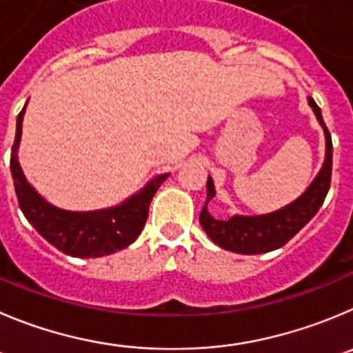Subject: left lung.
<instances>
[{"instance_id": "left-lung-1", "label": "left lung", "mask_w": 353, "mask_h": 353, "mask_svg": "<svg viewBox=\"0 0 353 353\" xmlns=\"http://www.w3.org/2000/svg\"><path fill=\"white\" fill-rule=\"evenodd\" d=\"M308 104L314 110L319 123L324 128L325 160L314 183L306 188V192L298 200L275 210V212L263 214V216H233L228 221H219V219H214L207 210V203L216 195L214 183L209 176V179H207V200L202 212H200V225L210 236V240L221 249L239 252V254H261V252L275 251L279 247L285 245L306 223L310 221L324 203L329 186H331V134H329L327 127L322 120L321 108L315 104L314 99L308 97Z\"/></svg>"}]
</instances>
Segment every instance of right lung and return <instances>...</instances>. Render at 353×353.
<instances>
[{"mask_svg":"<svg viewBox=\"0 0 353 353\" xmlns=\"http://www.w3.org/2000/svg\"><path fill=\"white\" fill-rule=\"evenodd\" d=\"M28 104V102H26ZM24 110L17 117V130L10 157L13 186L17 193L19 207L43 239L57 247L59 251L74 258H101L113 254L130 245L146 225L150 203L160 184L169 177L161 174L151 179L139 193L123 203L94 212H71L50 205L34 192L26 181L17 158L22 136Z\"/></svg>","mask_w":353,"mask_h":353,"instance_id":"add662e5","label":"right lung"}]
</instances>
